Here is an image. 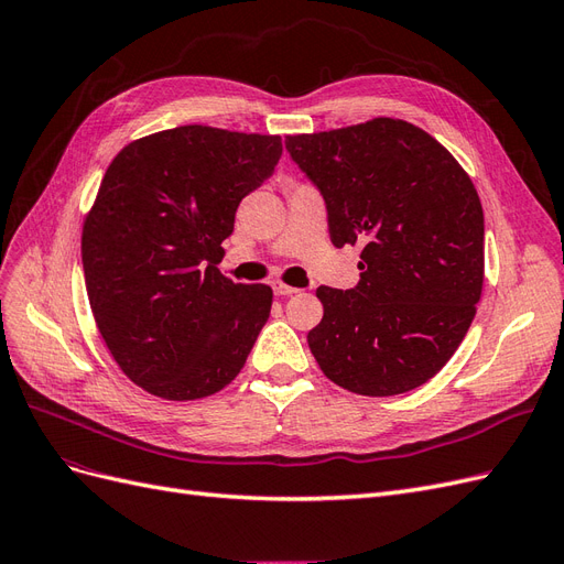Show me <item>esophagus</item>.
I'll use <instances>...</instances> for the list:
<instances>
[{
	"label": "esophagus",
	"mask_w": 564,
	"mask_h": 564,
	"mask_svg": "<svg viewBox=\"0 0 564 564\" xmlns=\"http://www.w3.org/2000/svg\"><path fill=\"white\" fill-rule=\"evenodd\" d=\"M272 289H275L278 296H292V294L299 292L296 286H289V284H284V282H275V284H272Z\"/></svg>",
	"instance_id": "34e87169"
}]
</instances>
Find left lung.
I'll return each instance as SVG.
<instances>
[{
    "label": "left lung",
    "mask_w": 564,
    "mask_h": 564,
    "mask_svg": "<svg viewBox=\"0 0 564 564\" xmlns=\"http://www.w3.org/2000/svg\"><path fill=\"white\" fill-rule=\"evenodd\" d=\"M286 150L319 187L332 245H362L355 289H317L324 315L308 346L324 377L369 398L431 381L482 296L485 216L470 176L395 117L286 135Z\"/></svg>",
    "instance_id": "8db88e82"
}]
</instances>
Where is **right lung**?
Masks as SVG:
<instances>
[{
    "instance_id": "right-lung-1",
    "label": "right lung",
    "mask_w": 564,
    "mask_h": 564,
    "mask_svg": "<svg viewBox=\"0 0 564 564\" xmlns=\"http://www.w3.org/2000/svg\"><path fill=\"white\" fill-rule=\"evenodd\" d=\"M280 155V135L185 124L110 162L82 228L84 282L115 362L150 395L209 398L245 367L272 289L216 263L242 197Z\"/></svg>"
}]
</instances>
